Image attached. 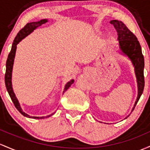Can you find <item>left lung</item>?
<instances>
[{"mask_svg":"<svg viewBox=\"0 0 150 150\" xmlns=\"http://www.w3.org/2000/svg\"><path fill=\"white\" fill-rule=\"evenodd\" d=\"M110 23L113 25L117 33V40L121 51L130 59L134 67L138 85V96L132 109L133 110L143 93L144 87V56L142 53V49L137 37L126 27L122 22L113 20L110 21Z\"/></svg>","mask_w":150,"mask_h":150,"instance_id":"8db88e82","label":"left lung"}]
</instances>
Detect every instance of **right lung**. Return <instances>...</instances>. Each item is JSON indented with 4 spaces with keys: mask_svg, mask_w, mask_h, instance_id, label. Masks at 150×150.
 I'll use <instances>...</instances> for the list:
<instances>
[{
    "mask_svg": "<svg viewBox=\"0 0 150 150\" xmlns=\"http://www.w3.org/2000/svg\"><path fill=\"white\" fill-rule=\"evenodd\" d=\"M47 21V20H41L39 22H33V23H28L25 25V27L23 28L20 30L19 33H18V35H16V38H15L14 41H13V45H12V48L11 52H10L9 54H8L7 61H6V74H5V83H6V88L9 93L10 97H11L12 101H13V104L16 106V108L18 109V110L19 111L22 115H23L25 117H31V118H35V119H44L47 118V117H50L51 115H52L54 113L51 114V115H47V116H44V117H33V116L28 115V114H26L22 110L21 106H20V104L18 103V99L16 97L14 92L13 91V88H12V83H11V76H12V70H13V62H14V58H15V54H16V47L17 45L19 43L20 41H21L23 38H25L27 35H28L30 33H31L34 30L35 28H38V27L41 26L45 23H46ZM74 83V80H71V81L68 82L65 86L64 90V92H65L70 87V86Z\"/></svg>",
    "mask_w": 150,
    "mask_h": 150,
    "instance_id": "obj_1",
    "label": "right lung"
}]
</instances>
